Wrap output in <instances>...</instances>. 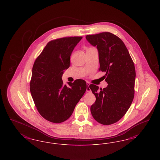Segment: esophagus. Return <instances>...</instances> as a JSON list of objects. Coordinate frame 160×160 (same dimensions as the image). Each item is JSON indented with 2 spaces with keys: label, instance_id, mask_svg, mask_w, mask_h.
<instances>
[{
  "label": "esophagus",
  "instance_id": "esophagus-1",
  "mask_svg": "<svg viewBox=\"0 0 160 160\" xmlns=\"http://www.w3.org/2000/svg\"><path fill=\"white\" fill-rule=\"evenodd\" d=\"M86 84H87V88H86V91H87V92H92V90H91V89L90 88V87H89V86H90V83L88 82H86Z\"/></svg>",
  "mask_w": 160,
  "mask_h": 160
}]
</instances>
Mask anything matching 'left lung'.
Masks as SVG:
<instances>
[{"label":"left lung","mask_w":160,"mask_h":160,"mask_svg":"<svg viewBox=\"0 0 160 160\" xmlns=\"http://www.w3.org/2000/svg\"><path fill=\"white\" fill-rule=\"evenodd\" d=\"M87 41L97 46L99 71L104 72L108 86L98 90L90 84L96 100L90 107L93 118L103 125L119 121L129 109L134 97L136 70L126 45L118 36L110 32L87 35Z\"/></svg>","instance_id":"8db88e82"}]
</instances>
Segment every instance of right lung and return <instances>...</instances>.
Instances as JSON below:
<instances>
[{"mask_svg": "<svg viewBox=\"0 0 160 160\" xmlns=\"http://www.w3.org/2000/svg\"><path fill=\"white\" fill-rule=\"evenodd\" d=\"M82 36L51 40L36 59L30 82L35 106L46 120L60 123L72 116L87 88L86 82L76 80L63 85L64 70L70 66V58Z\"/></svg>", "mask_w": 160, "mask_h": 160, "instance_id": "obj_1", "label": "right lung"}]
</instances>
